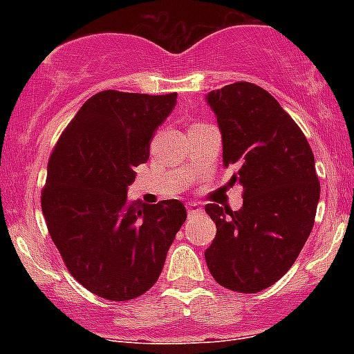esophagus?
Instances as JSON below:
<instances>
[{
	"label": "esophagus",
	"mask_w": 354,
	"mask_h": 354,
	"mask_svg": "<svg viewBox=\"0 0 354 354\" xmlns=\"http://www.w3.org/2000/svg\"><path fill=\"white\" fill-rule=\"evenodd\" d=\"M188 209V216H195V214H202V207L198 205V203H188L187 205Z\"/></svg>",
	"instance_id": "esophagus-1"
}]
</instances>
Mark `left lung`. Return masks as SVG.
I'll return each instance as SVG.
<instances>
[{"label": "left lung", "instance_id": "1", "mask_svg": "<svg viewBox=\"0 0 354 354\" xmlns=\"http://www.w3.org/2000/svg\"><path fill=\"white\" fill-rule=\"evenodd\" d=\"M223 137L231 185L243 187V207L207 203L217 233L205 250L221 286L259 292L291 269L312 233L320 183L315 157L292 118L262 87L236 82L205 95Z\"/></svg>", "mask_w": 354, "mask_h": 354}]
</instances>
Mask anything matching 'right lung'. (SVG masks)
<instances>
[{"mask_svg":"<svg viewBox=\"0 0 354 354\" xmlns=\"http://www.w3.org/2000/svg\"><path fill=\"white\" fill-rule=\"evenodd\" d=\"M176 97L99 92L49 157L41 197L49 234L71 276L101 298L127 301L154 286L187 219L180 200L149 205L127 195Z\"/></svg>","mask_w":354,"mask_h":354,"instance_id":"right-lung-1","label":"right lung"}]
</instances>
